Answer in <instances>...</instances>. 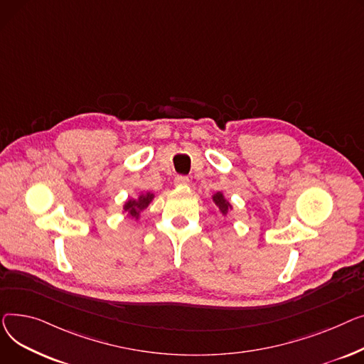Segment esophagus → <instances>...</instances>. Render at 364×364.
Segmentation results:
<instances>
[{"label":"esophagus","mask_w":364,"mask_h":364,"mask_svg":"<svg viewBox=\"0 0 364 364\" xmlns=\"http://www.w3.org/2000/svg\"><path fill=\"white\" fill-rule=\"evenodd\" d=\"M173 182H175L176 186H182V188H183V186H188V185H189V178L181 175V176H176Z\"/></svg>","instance_id":"34e87169"}]
</instances>
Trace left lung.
I'll return each instance as SVG.
<instances>
[{
  "instance_id": "1",
  "label": "left lung",
  "mask_w": 364,
  "mask_h": 364,
  "mask_svg": "<svg viewBox=\"0 0 364 364\" xmlns=\"http://www.w3.org/2000/svg\"><path fill=\"white\" fill-rule=\"evenodd\" d=\"M213 201H215V204L218 205V208L220 210V213H222L223 216L228 215V211L232 208L230 203L225 198V196L222 194V192H216V194L213 196Z\"/></svg>"
}]
</instances>
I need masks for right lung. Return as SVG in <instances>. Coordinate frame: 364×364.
<instances>
[{"instance_id":"1","label":"right lung","mask_w":364,"mask_h":364,"mask_svg":"<svg viewBox=\"0 0 364 364\" xmlns=\"http://www.w3.org/2000/svg\"><path fill=\"white\" fill-rule=\"evenodd\" d=\"M153 198H154L153 192H145V194L144 192H141L136 200H127L123 205V210L127 211V215H129L131 218L138 219L139 213L148 207V204L153 201Z\"/></svg>"}]
</instances>
